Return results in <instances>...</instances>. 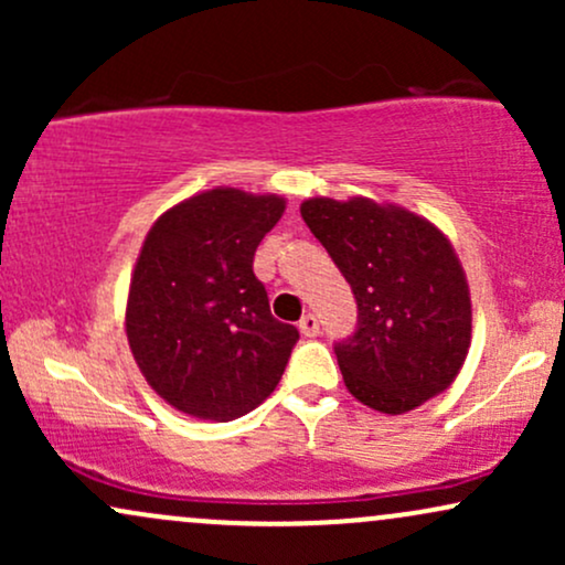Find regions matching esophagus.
<instances>
[{
	"label": "esophagus",
	"instance_id": "esophagus-1",
	"mask_svg": "<svg viewBox=\"0 0 565 565\" xmlns=\"http://www.w3.org/2000/svg\"><path fill=\"white\" fill-rule=\"evenodd\" d=\"M300 332L305 334V337H316L321 332V327H319V319H316L313 313H305L302 319H300Z\"/></svg>",
	"mask_w": 565,
	"mask_h": 565
}]
</instances>
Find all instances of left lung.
<instances>
[{"label": "left lung", "instance_id": "1", "mask_svg": "<svg viewBox=\"0 0 565 565\" xmlns=\"http://www.w3.org/2000/svg\"><path fill=\"white\" fill-rule=\"evenodd\" d=\"M300 215L345 276L359 308L334 342L348 391L404 414L451 385L470 348V291L436 225L369 199H308Z\"/></svg>", "mask_w": 565, "mask_h": 565}]
</instances>
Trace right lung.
<instances>
[{
	"label": "right lung",
	"instance_id": "1",
	"mask_svg": "<svg viewBox=\"0 0 565 565\" xmlns=\"http://www.w3.org/2000/svg\"><path fill=\"white\" fill-rule=\"evenodd\" d=\"M284 199L236 188L199 193L148 231L127 300V340L148 385L199 419L231 423L276 391L291 323L270 316L257 244Z\"/></svg>",
	"mask_w": 565,
	"mask_h": 565
}]
</instances>
